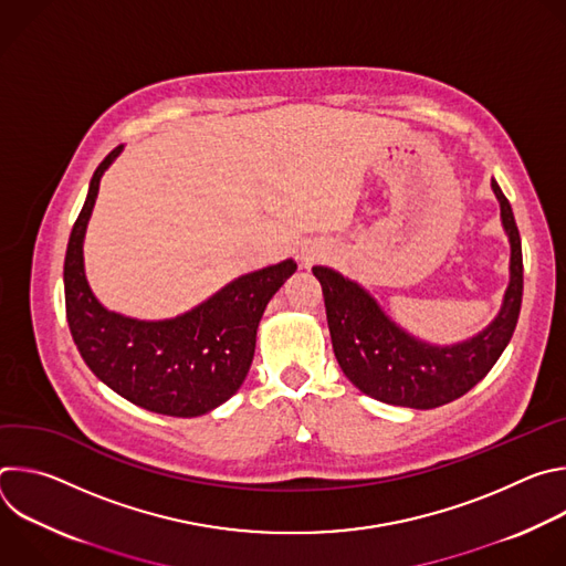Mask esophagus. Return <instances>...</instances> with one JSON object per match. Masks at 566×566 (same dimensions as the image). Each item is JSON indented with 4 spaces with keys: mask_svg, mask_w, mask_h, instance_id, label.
<instances>
[{
    "mask_svg": "<svg viewBox=\"0 0 566 566\" xmlns=\"http://www.w3.org/2000/svg\"><path fill=\"white\" fill-rule=\"evenodd\" d=\"M311 262H313V258H304V264H306V266H308Z\"/></svg>",
    "mask_w": 566,
    "mask_h": 566,
    "instance_id": "1",
    "label": "esophagus"
}]
</instances>
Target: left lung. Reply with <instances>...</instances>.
<instances>
[{"instance_id":"8db88e82","label":"left lung","mask_w":566,"mask_h":566,"mask_svg":"<svg viewBox=\"0 0 566 566\" xmlns=\"http://www.w3.org/2000/svg\"><path fill=\"white\" fill-rule=\"evenodd\" d=\"M493 190L511 239V284L493 325L463 345L430 347L415 340L394 325L365 289L332 269H313L325 295L334 354L363 394L402 408H439L472 389L506 349L522 308L524 264L511 203L497 181Z\"/></svg>"}]
</instances>
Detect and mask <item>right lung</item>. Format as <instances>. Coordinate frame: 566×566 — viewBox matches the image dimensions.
Here are the masks:
<instances>
[{
	"label": "right lung",
	"instance_id": "right-lung-1",
	"mask_svg": "<svg viewBox=\"0 0 566 566\" xmlns=\"http://www.w3.org/2000/svg\"><path fill=\"white\" fill-rule=\"evenodd\" d=\"M114 147L96 168L64 255V302L73 343L87 367L116 394L156 415L199 417L244 382L258 325L269 300L295 273V262L241 275L190 313L138 322L109 313L92 295L83 269V237L98 184L118 156Z\"/></svg>",
	"mask_w": 566,
	"mask_h": 566
}]
</instances>
